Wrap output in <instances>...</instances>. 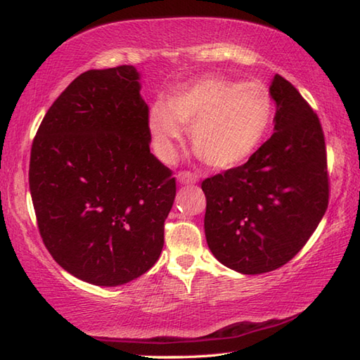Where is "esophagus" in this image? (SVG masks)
I'll use <instances>...</instances> for the list:
<instances>
[{"mask_svg": "<svg viewBox=\"0 0 360 360\" xmlns=\"http://www.w3.org/2000/svg\"><path fill=\"white\" fill-rule=\"evenodd\" d=\"M178 181L181 182V184H195V182H198V176L192 172H187V169H184V172L178 173Z\"/></svg>", "mask_w": 360, "mask_h": 360, "instance_id": "obj_1", "label": "esophagus"}]
</instances>
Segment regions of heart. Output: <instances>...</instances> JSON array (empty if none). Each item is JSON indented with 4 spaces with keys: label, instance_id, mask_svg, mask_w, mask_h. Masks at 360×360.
Returning <instances> with one entry per match:
<instances>
[{
    "label": "heart",
    "instance_id": "obj_1",
    "mask_svg": "<svg viewBox=\"0 0 360 360\" xmlns=\"http://www.w3.org/2000/svg\"><path fill=\"white\" fill-rule=\"evenodd\" d=\"M274 116L271 91L259 82H234L225 77H205L154 105L149 115V135L158 158L169 162L176 145L192 129V146L207 165L234 168L252 158Z\"/></svg>",
    "mask_w": 360,
    "mask_h": 360
}]
</instances>
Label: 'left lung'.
<instances>
[{"label": "left lung", "mask_w": 360, "mask_h": 360, "mask_svg": "<svg viewBox=\"0 0 360 360\" xmlns=\"http://www.w3.org/2000/svg\"><path fill=\"white\" fill-rule=\"evenodd\" d=\"M276 132L244 165L201 182L207 245L221 264L247 276L288 263L329 205L324 132L299 91L276 74Z\"/></svg>", "instance_id": "1"}]
</instances>
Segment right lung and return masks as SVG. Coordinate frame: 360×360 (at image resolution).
<instances>
[{
  "label": "right lung",
  "instance_id": "1",
  "mask_svg": "<svg viewBox=\"0 0 360 360\" xmlns=\"http://www.w3.org/2000/svg\"><path fill=\"white\" fill-rule=\"evenodd\" d=\"M134 66L78 75L31 146L30 191L51 257L99 286L132 282L163 248L176 178L149 151V108Z\"/></svg>",
  "mask_w": 360,
  "mask_h": 360
}]
</instances>
